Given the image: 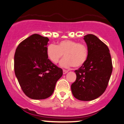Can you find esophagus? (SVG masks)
I'll list each match as a JSON object with an SVG mask.
<instances>
[{
    "mask_svg": "<svg viewBox=\"0 0 124 124\" xmlns=\"http://www.w3.org/2000/svg\"><path fill=\"white\" fill-rule=\"evenodd\" d=\"M68 72V70H63V73L64 74H65L67 73V72Z\"/></svg>",
    "mask_w": 124,
    "mask_h": 124,
    "instance_id": "1",
    "label": "esophagus"
}]
</instances>
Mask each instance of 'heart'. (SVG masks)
Instances as JSON below:
<instances>
[{"instance_id":"obj_1","label":"heart","mask_w":124,"mask_h":124,"mask_svg":"<svg viewBox=\"0 0 124 124\" xmlns=\"http://www.w3.org/2000/svg\"><path fill=\"white\" fill-rule=\"evenodd\" d=\"M64 54L65 57L60 63L62 67L74 66L75 68H80L87 61L89 50L85 44L70 39L60 41L57 46L50 44L47 48V56L54 63H57Z\"/></svg>"}]
</instances>
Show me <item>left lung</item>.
I'll use <instances>...</instances> for the list:
<instances>
[{"label": "left lung", "mask_w": 124, "mask_h": 124, "mask_svg": "<svg viewBox=\"0 0 124 124\" xmlns=\"http://www.w3.org/2000/svg\"><path fill=\"white\" fill-rule=\"evenodd\" d=\"M89 50L87 61L74 71L76 80L71 85L74 97L81 101L96 99L104 92L113 70L110 51L95 35L84 37Z\"/></svg>", "instance_id": "1"}]
</instances>
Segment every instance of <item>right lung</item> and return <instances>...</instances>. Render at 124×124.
Wrapping results in <instances>:
<instances>
[{
    "instance_id": "obj_1",
    "label": "right lung",
    "mask_w": 124,
    "mask_h": 124,
    "mask_svg": "<svg viewBox=\"0 0 124 124\" xmlns=\"http://www.w3.org/2000/svg\"><path fill=\"white\" fill-rule=\"evenodd\" d=\"M47 37L33 34L18 44L14 54V71L23 92L29 98L46 99L53 93L63 71L47 54Z\"/></svg>"
}]
</instances>
